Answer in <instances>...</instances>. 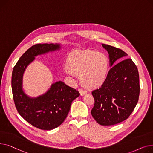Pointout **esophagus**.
Returning a JSON list of instances; mask_svg holds the SVG:
<instances>
[{
    "label": "esophagus",
    "mask_w": 153,
    "mask_h": 153,
    "mask_svg": "<svg viewBox=\"0 0 153 153\" xmlns=\"http://www.w3.org/2000/svg\"><path fill=\"white\" fill-rule=\"evenodd\" d=\"M78 91L81 94V96H83L84 94H86L87 93V91H86L85 89H83L82 88H79L78 89Z\"/></svg>",
    "instance_id": "1"
}]
</instances>
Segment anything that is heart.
Returning a JSON list of instances; mask_svg holds the SVG:
<instances>
[{"label": "heart", "mask_w": 153, "mask_h": 153, "mask_svg": "<svg viewBox=\"0 0 153 153\" xmlns=\"http://www.w3.org/2000/svg\"><path fill=\"white\" fill-rule=\"evenodd\" d=\"M109 65V59L104 53L92 50H78L70 53L65 69L70 75L79 74V79L85 85L96 87L105 81Z\"/></svg>", "instance_id": "heart-1"}]
</instances>
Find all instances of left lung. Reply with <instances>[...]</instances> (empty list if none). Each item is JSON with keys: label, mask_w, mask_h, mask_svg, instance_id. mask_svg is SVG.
<instances>
[{"label": "left lung", "mask_w": 153, "mask_h": 153, "mask_svg": "<svg viewBox=\"0 0 153 153\" xmlns=\"http://www.w3.org/2000/svg\"><path fill=\"white\" fill-rule=\"evenodd\" d=\"M102 46L108 52L112 67L101 86L92 91L94 105L91 115L99 124L108 126L126 120L132 113L138 101L140 80L131 59L116 63L119 58H125L126 53L109 45Z\"/></svg>", "instance_id": "left-lung-1"}]
</instances>
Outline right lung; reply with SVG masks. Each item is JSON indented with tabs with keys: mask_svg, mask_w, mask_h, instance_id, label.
<instances>
[{
	"mask_svg": "<svg viewBox=\"0 0 153 153\" xmlns=\"http://www.w3.org/2000/svg\"><path fill=\"white\" fill-rule=\"evenodd\" d=\"M60 49L59 44H35L22 56L12 71V89L16 108L26 121L41 130H52L64 122L71 102L79 93L59 81L53 83L46 93L31 97L23 90V75L36 56Z\"/></svg>",
	"mask_w": 153,
	"mask_h": 153,
	"instance_id": "add662e5",
	"label": "right lung"
}]
</instances>
